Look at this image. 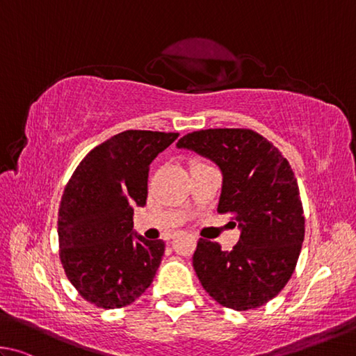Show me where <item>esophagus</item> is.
Wrapping results in <instances>:
<instances>
[{
  "mask_svg": "<svg viewBox=\"0 0 356 356\" xmlns=\"http://www.w3.org/2000/svg\"><path fill=\"white\" fill-rule=\"evenodd\" d=\"M175 236H177V233H172V234H168V236H167V239H173Z\"/></svg>",
  "mask_w": 356,
  "mask_h": 356,
  "instance_id": "34e87169",
  "label": "esophagus"
}]
</instances>
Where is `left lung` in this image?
Wrapping results in <instances>:
<instances>
[{
	"label": "left lung",
	"mask_w": 356,
	"mask_h": 356,
	"mask_svg": "<svg viewBox=\"0 0 356 356\" xmlns=\"http://www.w3.org/2000/svg\"><path fill=\"white\" fill-rule=\"evenodd\" d=\"M178 148L219 165L217 211L233 213L241 238L233 250L200 239L192 264L204 291L236 311L263 307L289 282L305 238L300 192L288 159L252 129L217 128L186 134Z\"/></svg>",
	"instance_id": "1"
}]
</instances>
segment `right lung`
<instances>
[{
  "label": "right lung",
  "mask_w": 356,
  "mask_h": 356,
  "mask_svg": "<svg viewBox=\"0 0 356 356\" xmlns=\"http://www.w3.org/2000/svg\"><path fill=\"white\" fill-rule=\"evenodd\" d=\"M178 133L129 129L79 162L60 200L59 257L79 296L98 308L133 303L152 284L164 241L133 232L136 207H145L149 164Z\"/></svg>",
  "instance_id": "right-lung-1"
}]
</instances>
